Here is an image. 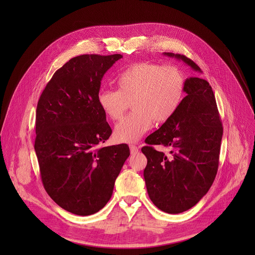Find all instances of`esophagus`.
<instances>
[{"label": "esophagus", "instance_id": "obj_1", "mask_svg": "<svg viewBox=\"0 0 255 255\" xmlns=\"http://www.w3.org/2000/svg\"><path fill=\"white\" fill-rule=\"evenodd\" d=\"M130 152L131 154H137L138 153V148L135 145V144H130Z\"/></svg>", "mask_w": 255, "mask_h": 255}]
</instances>
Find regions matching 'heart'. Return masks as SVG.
<instances>
[{
    "label": "heart",
    "mask_w": 255,
    "mask_h": 255,
    "mask_svg": "<svg viewBox=\"0 0 255 255\" xmlns=\"http://www.w3.org/2000/svg\"><path fill=\"white\" fill-rule=\"evenodd\" d=\"M118 91L101 90L97 102L106 117L118 121L131 103L133 112L116 126L118 142L137 141L153 124L164 123L178 111L184 98L186 77L177 66L152 62L129 65L121 72Z\"/></svg>",
    "instance_id": "1"
}]
</instances>
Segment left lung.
I'll use <instances>...</instances> for the list:
<instances>
[{
	"label": "left lung",
	"instance_id": "obj_1",
	"mask_svg": "<svg viewBox=\"0 0 255 255\" xmlns=\"http://www.w3.org/2000/svg\"><path fill=\"white\" fill-rule=\"evenodd\" d=\"M182 60L195 71L199 67L184 55L164 52ZM187 96L178 111L145 138L141 152L148 159L143 170L146 191L153 204L168 214L195 206L207 194L217 175L223 127L212 87L206 79H186ZM167 146L171 154L156 151Z\"/></svg>",
	"mask_w": 255,
	"mask_h": 255
}]
</instances>
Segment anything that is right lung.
Segmentation results:
<instances>
[{
    "label": "right lung",
    "instance_id": "right-lung-1",
    "mask_svg": "<svg viewBox=\"0 0 255 255\" xmlns=\"http://www.w3.org/2000/svg\"><path fill=\"white\" fill-rule=\"evenodd\" d=\"M122 55H82L58 69L39 98L35 152L47 194L64 210L89 216L112 197L130 155L126 143L102 146L112 128L97 102L104 73Z\"/></svg>",
    "mask_w": 255,
    "mask_h": 255
}]
</instances>
